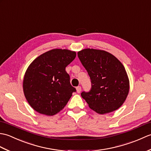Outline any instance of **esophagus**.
I'll return each mask as SVG.
<instances>
[{"label":"esophagus","mask_w":151,"mask_h":151,"mask_svg":"<svg viewBox=\"0 0 151 151\" xmlns=\"http://www.w3.org/2000/svg\"><path fill=\"white\" fill-rule=\"evenodd\" d=\"M81 90H82V88H81V86H78V87H76V92H77L78 93H81Z\"/></svg>","instance_id":"obj_1"}]
</instances>
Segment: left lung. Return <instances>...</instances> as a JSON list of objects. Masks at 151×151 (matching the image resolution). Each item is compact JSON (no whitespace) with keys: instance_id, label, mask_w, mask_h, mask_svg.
<instances>
[{"instance_id":"obj_1","label":"left lung","mask_w":151,"mask_h":151,"mask_svg":"<svg viewBox=\"0 0 151 151\" xmlns=\"http://www.w3.org/2000/svg\"><path fill=\"white\" fill-rule=\"evenodd\" d=\"M77 54L91 82V90L81 93L89 107L99 114L110 113L119 108L130 89L124 65L113 54L105 50L85 49Z\"/></svg>"}]
</instances>
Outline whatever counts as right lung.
Segmentation results:
<instances>
[{
  "label": "right lung",
  "mask_w": 151,
  "mask_h": 151,
  "mask_svg": "<svg viewBox=\"0 0 151 151\" xmlns=\"http://www.w3.org/2000/svg\"><path fill=\"white\" fill-rule=\"evenodd\" d=\"M75 57V51L55 49L41 54L30 64L22 88L25 98L35 111L51 116L65 106L76 91L65 67Z\"/></svg>",
  "instance_id": "right-lung-1"
}]
</instances>
